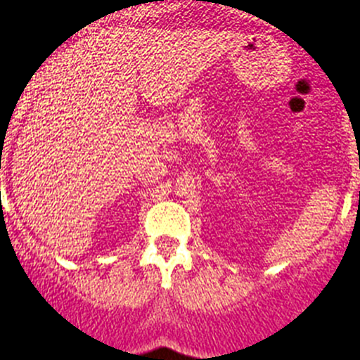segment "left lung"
<instances>
[{
  "mask_svg": "<svg viewBox=\"0 0 360 360\" xmlns=\"http://www.w3.org/2000/svg\"><path fill=\"white\" fill-rule=\"evenodd\" d=\"M359 199H360V193H359Z\"/></svg>",
  "mask_w": 360,
  "mask_h": 360,
  "instance_id": "obj_1",
  "label": "left lung"
}]
</instances>
